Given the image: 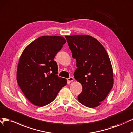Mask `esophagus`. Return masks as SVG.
<instances>
[{"instance_id":"1","label":"esophagus","mask_w":133,"mask_h":133,"mask_svg":"<svg viewBox=\"0 0 133 133\" xmlns=\"http://www.w3.org/2000/svg\"><path fill=\"white\" fill-rule=\"evenodd\" d=\"M67 80L69 82H72L73 80H74V78H73V77H70V78H68Z\"/></svg>"}]
</instances>
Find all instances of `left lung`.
Wrapping results in <instances>:
<instances>
[{
  "label": "left lung",
  "mask_w": 133,
  "mask_h": 133,
  "mask_svg": "<svg viewBox=\"0 0 133 133\" xmlns=\"http://www.w3.org/2000/svg\"><path fill=\"white\" fill-rule=\"evenodd\" d=\"M65 38L72 57L76 60L75 78L83 88L78 100L88 107L99 106L114 86L109 55L102 44L91 36H66Z\"/></svg>",
  "instance_id": "left-lung-1"
}]
</instances>
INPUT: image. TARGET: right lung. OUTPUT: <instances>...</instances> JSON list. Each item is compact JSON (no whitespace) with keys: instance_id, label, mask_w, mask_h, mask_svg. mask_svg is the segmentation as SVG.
<instances>
[{"instance_id":"1","label":"right lung","mask_w":133,"mask_h":133,"mask_svg":"<svg viewBox=\"0 0 133 133\" xmlns=\"http://www.w3.org/2000/svg\"><path fill=\"white\" fill-rule=\"evenodd\" d=\"M66 42L63 37L42 36L23 50L17 66V82L32 104L42 107L50 104L67 84L65 78L58 76L54 60Z\"/></svg>"}]
</instances>
